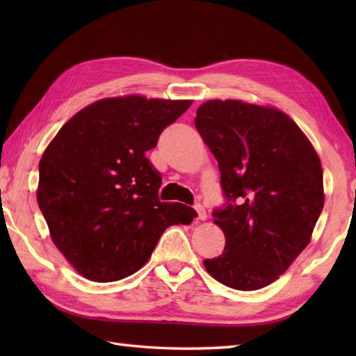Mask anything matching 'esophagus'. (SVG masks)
Here are the masks:
<instances>
[{
    "label": "esophagus",
    "mask_w": 356,
    "mask_h": 356,
    "mask_svg": "<svg viewBox=\"0 0 356 356\" xmlns=\"http://www.w3.org/2000/svg\"><path fill=\"white\" fill-rule=\"evenodd\" d=\"M194 209H195V213H197V220H205L207 211H205V208H203V205H200V203H195Z\"/></svg>",
    "instance_id": "1"
}]
</instances>
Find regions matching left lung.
<instances>
[{
  "label": "left lung",
  "instance_id": "8db88e82",
  "mask_svg": "<svg viewBox=\"0 0 356 356\" xmlns=\"http://www.w3.org/2000/svg\"><path fill=\"white\" fill-rule=\"evenodd\" d=\"M194 122L217 159L226 200L213 213L225 251L203 263L225 286L260 289L311 240L324 207L320 157L275 108L216 99L200 105Z\"/></svg>",
  "mask_w": 356,
  "mask_h": 356
}]
</instances>
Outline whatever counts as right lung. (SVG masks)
Returning a JSON list of instances; mask_svg holds the SVG:
<instances>
[{
  "label": "right lung",
  "mask_w": 356,
  "mask_h": 356,
  "mask_svg": "<svg viewBox=\"0 0 356 356\" xmlns=\"http://www.w3.org/2000/svg\"><path fill=\"white\" fill-rule=\"evenodd\" d=\"M191 101H97L64 124L40 162L38 205L53 243L97 283L139 270L171 225L197 216L159 200L162 177L145 153Z\"/></svg>",
  "instance_id": "right-lung-1"
}]
</instances>
